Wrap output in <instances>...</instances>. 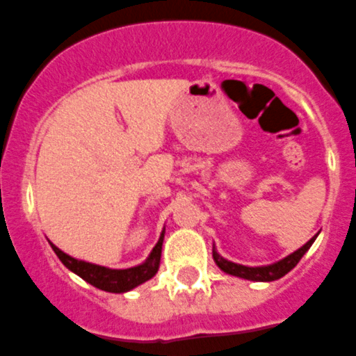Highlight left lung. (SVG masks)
<instances>
[{
    "label": "left lung",
    "mask_w": 356,
    "mask_h": 356,
    "mask_svg": "<svg viewBox=\"0 0 356 356\" xmlns=\"http://www.w3.org/2000/svg\"><path fill=\"white\" fill-rule=\"evenodd\" d=\"M316 237L318 235H314L311 241L305 242L302 248H298L297 251L288 254V257L283 258V260L274 261V264H268V265H261V267H248V265L234 264V261L221 257V254L216 251V245H212V258H214L216 265H218L223 272H227V274L235 275V277H241V279H248V281H257V283H270V281H275V279H281L283 275H286L288 272H290L291 268L300 261V258L307 253L309 248L313 245L314 238Z\"/></svg>",
    "instance_id": "obj_1"
}]
</instances>
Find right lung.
Masks as SVG:
<instances>
[{
  "instance_id": "add662e5",
  "label": "right lung",
  "mask_w": 356,
  "mask_h": 356,
  "mask_svg": "<svg viewBox=\"0 0 356 356\" xmlns=\"http://www.w3.org/2000/svg\"><path fill=\"white\" fill-rule=\"evenodd\" d=\"M163 238H165V228L161 230L158 242H156V245L152 248L151 253H149V257L145 258V261L129 268H108L103 267V265L77 260V258L70 257L65 251H61V249H59L58 245L52 244V242L51 248L52 251L58 254L61 264L65 265L68 270H72L73 274H77L79 277L84 279L86 283L92 284V286L98 288V290L108 291V293H126V291L140 286L142 283H145V281L154 277L156 272H158L159 268V261H161Z\"/></svg>"
}]
</instances>
